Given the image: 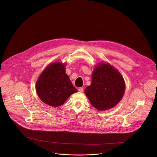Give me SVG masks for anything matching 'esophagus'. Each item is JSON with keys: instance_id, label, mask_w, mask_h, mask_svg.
I'll list each match as a JSON object with an SVG mask.
<instances>
[{"instance_id": "1", "label": "esophagus", "mask_w": 157, "mask_h": 157, "mask_svg": "<svg viewBox=\"0 0 157 157\" xmlns=\"http://www.w3.org/2000/svg\"><path fill=\"white\" fill-rule=\"evenodd\" d=\"M78 91H79V92L82 93V92H83V91H84V89H83V87H79V88L78 89Z\"/></svg>"}]
</instances>
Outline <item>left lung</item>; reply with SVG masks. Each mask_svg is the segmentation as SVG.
Here are the masks:
<instances>
[{
  "label": "left lung",
  "instance_id": "left-lung-1",
  "mask_svg": "<svg viewBox=\"0 0 157 157\" xmlns=\"http://www.w3.org/2000/svg\"><path fill=\"white\" fill-rule=\"evenodd\" d=\"M125 88L124 78L118 70L109 63H102L93 70L91 84L84 89V93L93 107L105 110L121 101Z\"/></svg>",
  "mask_w": 157,
  "mask_h": 157
}]
</instances>
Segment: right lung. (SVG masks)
Listing matches in <instances>:
<instances>
[{
	"label": "right lung",
	"mask_w": 157,
	"mask_h": 157,
	"mask_svg": "<svg viewBox=\"0 0 157 157\" xmlns=\"http://www.w3.org/2000/svg\"><path fill=\"white\" fill-rule=\"evenodd\" d=\"M65 71L64 63L55 62L50 64L40 75L36 82V90L44 103L58 107L72 94L78 92Z\"/></svg>",
	"instance_id": "right-lung-1"
}]
</instances>
